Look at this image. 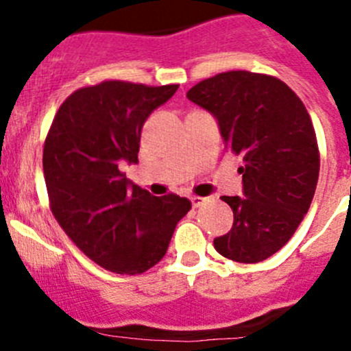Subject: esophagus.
Segmentation results:
<instances>
[{"label": "esophagus", "instance_id": "34e87169", "mask_svg": "<svg viewBox=\"0 0 351 351\" xmlns=\"http://www.w3.org/2000/svg\"><path fill=\"white\" fill-rule=\"evenodd\" d=\"M190 202H192V207H200V205H204L205 202H207V198L205 197H198V195H192L190 197Z\"/></svg>", "mask_w": 351, "mask_h": 351}]
</instances>
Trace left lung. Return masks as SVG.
I'll use <instances>...</instances> for the list:
<instances>
[{
    "instance_id": "left-lung-1",
    "label": "left lung",
    "mask_w": 351,
    "mask_h": 351,
    "mask_svg": "<svg viewBox=\"0 0 351 351\" xmlns=\"http://www.w3.org/2000/svg\"><path fill=\"white\" fill-rule=\"evenodd\" d=\"M219 120L226 149L243 161L244 197H222L234 222L214 239L219 254L258 263L285 246L307 214L319 178V147L302 100L278 77L228 71L186 93Z\"/></svg>"
}]
</instances>
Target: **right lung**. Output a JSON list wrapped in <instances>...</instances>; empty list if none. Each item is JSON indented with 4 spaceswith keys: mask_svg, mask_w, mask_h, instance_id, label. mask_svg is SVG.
Returning <instances> with one entry per match:
<instances>
[{
    "mask_svg": "<svg viewBox=\"0 0 351 351\" xmlns=\"http://www.w3.org/2000/svg\"><path fill=\"white\" fill-rule=\"evenodd\" d=\"M178 84L147 86L108 80L62 101L44 144V178L56 221L90 260L120 275H139L165 256L176 224L192 204L153 197L120 171L137 162L149 113Z\"/></svg>",
    "mask_w": 351,
    "mask_h": 351,
    "instance_id": "1",
    "label": "right lung"
}]
</instances>
